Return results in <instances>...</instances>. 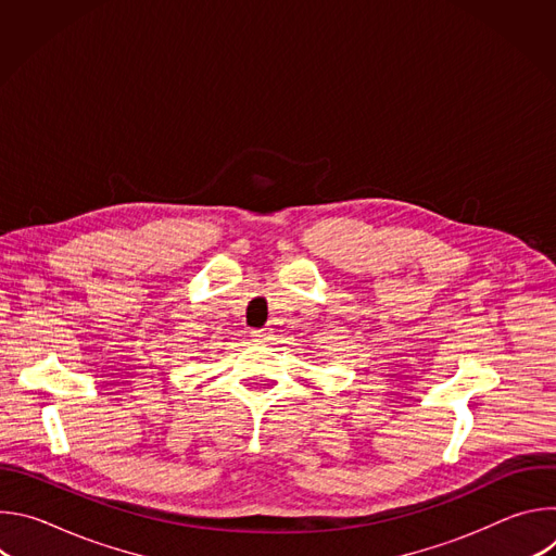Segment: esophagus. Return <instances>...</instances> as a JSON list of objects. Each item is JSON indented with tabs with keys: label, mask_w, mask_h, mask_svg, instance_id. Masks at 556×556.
<instances>
[{
	"label": "esophagus",
	"mask_w": 556,
	"mask_h": 556,
	"mask_svg": "<svg viewBox=\"0 0 556 556\" xmlns=\"http://www.w3.org/2000/svg\"><path fill=\"white\" fill-rule=\"evenodd\" d=\"M251 337H253V341H255V343H268V341H270V328L253 330V332H251Z\"/></svg>",
	"instance_id": "esophagus-1"
}]
</instances>
